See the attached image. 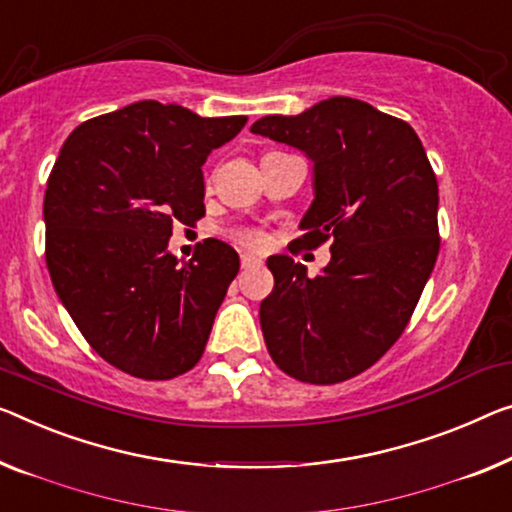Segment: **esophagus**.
Wrapping results in <instances>:
<instances>
[{"label": "esophagus", "mask_w": 512, "mask_h": 512, "mask_svg": "<svg viewBox=\"0 0 512 512\" xmlns=\"http://www.w3.org/2000/svg\"><path fill=\"white\" fill-rule=\"evenodd\" d=\"M257 264H259V259L255 255H250V253H243L241 255V266H243V269H250V266H257Z\"/></svg>", "instance_id": "1"}]
</instances>
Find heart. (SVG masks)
<instances>
[{"label": "heart", "mask_w": 512, "mask_h": 512, "mask_svg": "<svg viewBox=\"0 0 512 512\" xmlns=\"http://www.w3.org/2000/svg\"><path fill=\"white\" fill-rule=\"evenodd\" d=\"M236 241L243 243V246L257 250V248H264L266 234L262 230H257V227H243V230L236 232Z\"/></svg>", "instance_id": "obj_1"}]
</instances>
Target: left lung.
<instances>
[{
    "instance_id": "left-lung-1",
    "label": "left lung",
    "mask_w": 512,
    "mask_h": 512,
    "mask_svg": "<svg viewBox=\"0 0 512 512\" xmlns=\"http://www.w3.org/2000/svg\"><path fill=\"white\" fill-rule=\"evenodd\" d=\"M250 131L312 160L315 200L299 243L331 239V262L315 278L289 255L266 259L276 280L259 305L266 349L299 381L352 379L395 345L437 262V177L407 121L356 98L271 114Z\"/></svg>"
}]
</instances>
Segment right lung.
<instances>
[{"label": "right lung", "instance_id": "right-lung-1", "mask_svg": "<svg viewBox=\"0 0 512 512\" xmlns=\"http://www.w3.org/2000/svg\"><path fill=\"white\" fill-rule=\"evenodd\" d=\"M246 121L140 101L80 124L59 151L45 262L85 340L126 375L172 379L202 358L239 255L207 239L179 262L167 241L204 216V160Z\"/></svg>", "mask_w": 512, "mask_h": 512}]
</instances>
